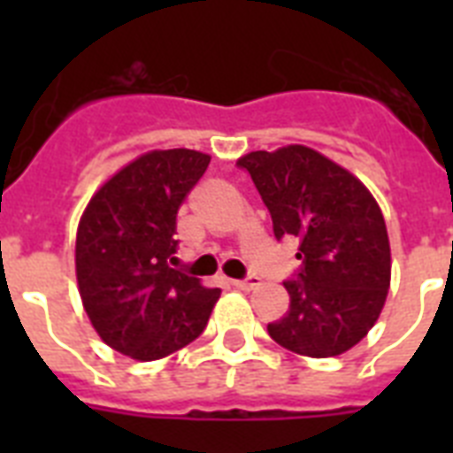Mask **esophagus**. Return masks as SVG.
I'll return each instance as SVG.
<instances>
[{"instance_id":"1","label":"esophagus","mask_w":453,"mask_h":453,"mask_svg":"<svg viewBox=\"0 0 453 453\" xmlns=\"http://www.w3.org/2000/svg\"><path fill=\"white\" fill-rule=\"evenodd\" d=\"M258 277H249V280H233V287L234 289H240V291H251L258 287Z\"/></svg>"}]
</instances>
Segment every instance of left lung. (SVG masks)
Listing matches in <instances>:
<instances>
[{
    "label": "left lung",
    "mask_w": 453,
    "mask_h": 453,
    "mask_svg": "<svg viewBox=\"0 0 453 453\" xmlns=\"http://www.w3.org/2000/svg\"><path fill=\"white\" fill-rule=\"evenodd\" d=\"M261 192L277 240L303 261L284 282L289 310L270 338L303 357H336L369 334L390 289V240L379 202L341 164L305 145L237 159Z\"/></svg>",
    "instance_id": "1"
}]
</instances>
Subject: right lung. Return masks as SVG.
Here are the masks:
<instances>
[{
    "label": "right lung",
    "instance_id": "1",
    "mask_svg": "<svg viewBox=\"0 0 453 453\" xmlns=\"http://www.w3.org/2000/svg\"><path fill=\"white\" fill-rule=\"evenodd\" d=\"M209 162L188 148L145 152L110 176L81 213V305L96 334L127 357L152 362L192 343L220 298V289L169 268L178 206Z\"/></svg>",
    "mask_w": 453,
    "mask_h": 453
}]
</instances>
